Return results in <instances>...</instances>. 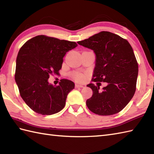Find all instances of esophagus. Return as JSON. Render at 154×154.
Instances as JSON below:
<instances>
[{"label":"esophagus","instance_id":"obj_1","mask_svg":"<svg viewBox=\"0 0 154 154\" xmlns=\"http://www.w3.org/2000/svg\"><path fill=\"white\" fill-rule=\"evenodd\" d=\"M75 87L77 88H83L84 87L83 85H79V84H75Z\"/></svg>","mask_w":154,"mask_h":154}]
</instances>
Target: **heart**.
<instances>
[{
    "instance_id": "1",
    "label": "heart",
    "mask_w": 154,
    "mask_h": 154,
    "mask_svg": "<svg viewBox=\"0 0 154 154\" xmlns=\"http://www.w3.org/2000/svg\"><path fill=\"white\" fill-rule=\"evenodd\" d=\"M73 77H74L75 79H76L79 81H83L85 79V76L82 73H74L73 75Z\"/></svg>"
}]
</instances>
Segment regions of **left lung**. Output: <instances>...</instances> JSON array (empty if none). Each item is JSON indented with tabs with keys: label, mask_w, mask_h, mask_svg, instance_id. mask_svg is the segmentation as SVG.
Listing matches in <instances>:
<instances>
[{
	"label": "left lung",
	"mask_w": 154,
	"mask_h": 154,
	"mask_svg": "<svg viewBox=\"0 0 154 154\" xmlns=\"http://www.w3.org/2000/svg\"><path fill=\"white\" fill-rule=\"evenodd\" d=\"M77 43L95 54L92 80L107 83L102 91L99 85H87L93 91L92 97L86 101L88 109L101 116L119 112L136 91L138 65L132 46L125 39L106 31Z\"/></svg>",
	"instance_id": "obj_1"
}]
</instances>
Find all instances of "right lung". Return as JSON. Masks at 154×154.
Here are the masks:
<instances>
[{
    "instance_id": "obj_1",
    "label": "right lung",
    "mask_w": 154,
    "mask_h": 154,
    "mask_svg": "<svg viewBox=\"0 0 154 154\" xmlns=\"http://www.w3.org/2000/svg\"><path fill=\"white\" fill-rule=\"evenodd\" d=\"M77 46L75 42L40 35L20 49L15 81L22 99L34 112L51 115L64 108L67 94L75 88L74 83L63 79L55 86L48 79L50 75H59L65 55Z\"/></svg>"
}]
</instances>
